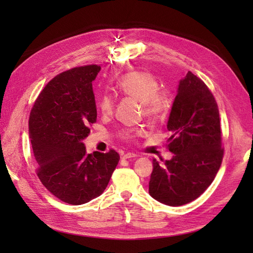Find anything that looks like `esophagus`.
<instances>
[{"mask_svg": "<svg viewBox=\"0 0 253 253\" xmlns=\"http://www.w3.org/2000/svg\"><path fill=\"white\" fill-rule=\"evenodd\" d=\"M138 155L135 154V153H131V152H128V153H125V154H122V159H132V158H137Z\"/></svg>", "mask_w": 253, "mask_h": 253, "instance_id": "esophagus-1", "label": "esophagus"}]
</instances>
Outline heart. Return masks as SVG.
<instances>
[{
    "instance_id": "b5f03b06",
    "label": "heart",
    "mask_w": 253,
    "mask_h": 253,
    "mask_svg": "<svg viewBox=\"0 0 253 253\" xmlns=\"http://www.w3.org/2000/svg\"><path fill=\"white\" fill-rule=\"evenodd\" d=\"M117 89L124 95L140 102L143 114L150 120H161L169 109V100L165 92L159 91V82L151 73L146 71H132L124 74L118 79ZM99 109L102 114L111 115L114 110V99L104 94L99 100ZM142 129H126L122 131V138L129 140L142 135Z\"/></svg>"
}]
</instances>
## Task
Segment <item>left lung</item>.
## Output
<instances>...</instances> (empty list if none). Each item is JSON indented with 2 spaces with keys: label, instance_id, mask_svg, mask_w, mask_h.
<instances>
[{
  "label": "left lung",
  "instance_id": "left-lung-1",
  "mask_svg": "<svg viewBox=\"0 0 253 253\" xmlns=\"http://www.w3.org/2000/svg\"><path fill=\"white\" fill-rule=\"evenodd\" d=\"M170 160H153L149 193L169 207L184 206L212 184L222 164L219 112L213 94L191 72L179 80L169 113Z\"/></svg>",
  "mask_w": 253,
  "mask_h": 253
}]
</instances>
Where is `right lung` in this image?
Here are the masks:
<instances>
[{
	"label": "right lung",
	"instance_id": "obj_1",
	"mask_svg": "<svg viewBox=\"0 0 253 253\" xmlns=\"http://www.w3.org/2000/svg\"><path fill=\"white\" fill-rule=\"evenodd\" d=\"M100 71L88 65L57 75L41 91L29 117L38 177L52 195L74 206L99 197L120 161L114 150L89 154L83 142L96 122L92 82Z\"/></svg>",
	"mask_w": 253,
	"mask_h": 253
}]
</instances>
